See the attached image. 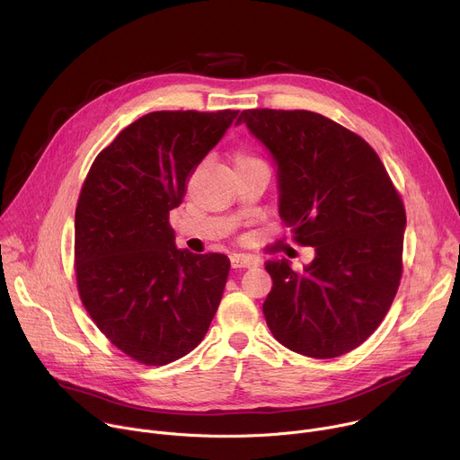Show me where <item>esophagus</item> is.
Segmentation results:
<instances>
[{"mask_svg": "<svg viewBox=\"0 0 460 460\" xmlns=\"http://www.w3.org/2000/svg\"><path fill=\"white\" fill-rule=\"evenodd\" d=\"M231 266L234 270H240V268H252L256 266V260L249 254H242V252H234L231 254Z\"/></svg>", "mask_w": 460, "mask_h": 460, "instance_id": "34e87169", "label": "esophagus"}]
</instances>
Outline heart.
I'll use <instances>...</instances> for the list:
<instances>
[{"instance_id": "heart-1", "label": "heart", "mask_w": 460, "mask_h": 460, "mask_svg": "<svg viewBox=\"0 0 460 460\" xmlns=\"http://www.w3.org/2000/svg\"><path fill=\"white\" fill-rule=\"evenodd\" d=\"M252 162H260V160L254 158V156H251V155H247V153H238V155H236V160H234L236 167L245 165V164H252Z\"/></svg>"}]
</instances>
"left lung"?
I'll return each mask as SVG.
<instances>
[{
  "mask_svg": "<svg viewBox=\"0 0 460 460\" xmlns=\"http://www.w3.org/2000/svg\"><path fill=\"white\" fill-rule=\"evenodd\" d=\"M271 153L286 226L314 247L302 273L268 260L273 288L264 316L288 349L335 358L380 325L402 275L406 211L371 146L311 111H242L236 125Z\"/></svg>",
  "mask_w": 460,
  "mask_h": 460,
  "instance_id": "8db88e82",
  "label": "left lung"
}]
</instances>
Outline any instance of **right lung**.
<instances>
[{"mask_svg":"<svg viewBox=\"0 0 460 460\" xmlns=\"http://www.w3.org/2000/svg\"><path fill=\"white\" fill-rule=\"evenodd\" d=\"M238 111H156L125 127L93 162L75 217L80 298L125 355L165 366L206 337L229 258L178 249L169 211Z\"/></svg>","mask_w":460,"mask_h":460,"instance_id":"add662e5","label":"right lung"}]
</instances>
